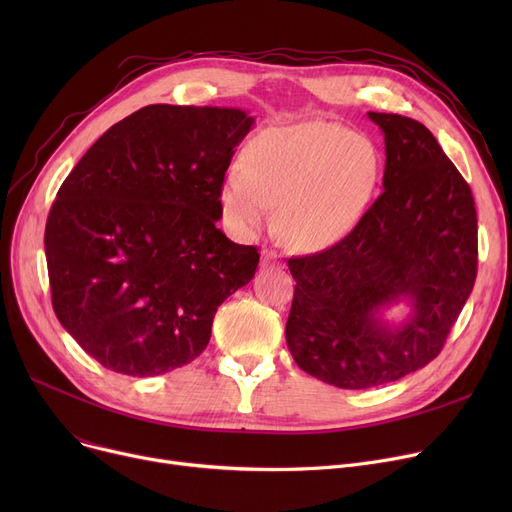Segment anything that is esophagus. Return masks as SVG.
<instances>
[{"label":"esophagus","instance_id":"1","mask_svg":"<svg viewBox=\"0 0 512 512\" xmlns=\"http://www.w3.org/2000/svg\"><path fill=\"white\" fill-rule=\"evenodd\" d=\"M261 265H263V267H276V265H280V263L276 261V255H274L272 251H263V253H261Z\"/></svg>","mask_w":512,"mask_h":512}]
</instances>
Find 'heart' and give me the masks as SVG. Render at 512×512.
Returning a JSON list of instances; mask_svg holds the SVG:
<instances>
[{
	"label": "heart",
	"instance_id": "heart-1",
	"mask_svg": "<svg viewBox=\"0 0 512 512\" xmlns=\"http://www.w3.org/2000/svg\"><path fill=\"white\" fill-rule=\"evenodd\" d=\"M378 172L371 141L342 124L307 120L267 128L224 176V218L236 234L251 236L278 205L276 230L286 245L324 251L357 228Z\"/></svg>",
	"mask_w": 512,
	"mask_h": 512
}]
</instances>
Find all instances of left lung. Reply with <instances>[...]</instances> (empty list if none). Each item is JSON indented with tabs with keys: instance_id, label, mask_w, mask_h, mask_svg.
<instances>
[{
	"instance_id": "8db88e82",
	"label": "left lung",
	"mask_w": 512,
	"mask_h": 512,
	"mask_svg": "<svg viewBox=\"0 0 512 512\" xmlns=\"http://www.w3.org/2000/svg\"><path fill=\"white\" fill-rule=\"evenodd\" d=\"M384 132V191L357 228L315 255L290 257L297 280L286 342L294 363L346 390L396 382L434 361L477 276L471 188L421 122L369 112ZM407 300L392 329L379 309Z\"/></svg>"
}]
</instances>
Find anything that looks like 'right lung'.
Returning <instances> with one entry per match:
<instances>
[{"label":"right lung","instance_id":"obj_1","mask_svg":"<svg viewBox=\"0 0 512 512\" xmlns=\"http://www.w3.org/2000/svg\"><path fill=\"white\" fill-rule=\"evenodd\" d=\"M234 107L155 103L114 124L62 182L45 224L51 305L105 369L149 378L195 361L259 251L215 222L236 145Z\"/></svg>","mask_w":512,"mask_h":512}]
</instances>
